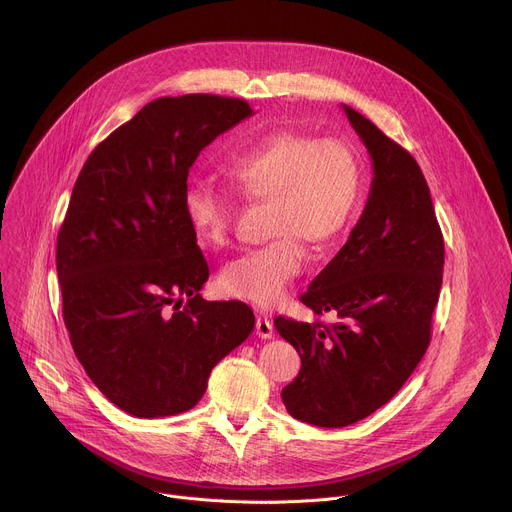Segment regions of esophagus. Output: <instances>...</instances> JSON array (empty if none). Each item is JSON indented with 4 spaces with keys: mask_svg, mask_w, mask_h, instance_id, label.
Segmentation results:
<instances>
[{
    "mask_svg": "<svg viewBox=\"0 0 512 512\" xmlns=\"http://www.w3.org/2000/svg\"><path fill=\"white\" fill-rule=\"evenodd\" d=\"M255 330H257V336L263 338V340H267V338L273 336V324H271V320H269L267 316H259V318H257Z\"/></svg>",
    "mask_w": 512,
    "mask_h": 512,
    "instance_id": "34e87169",
    "label": "esophagus"
}]
</instances>
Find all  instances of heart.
<instances>
[{"label": "heart", "mask_w": 512, "mask_h": 512, "mask_svg": "<svg viewBox=\"0 0 512 512\" xmlns=\"http://www.w3.org/2000/svg\"><path fill=\"white\" fill-rule=\"evenodd\" d=\"M225 170L245 198L269 200V233L277 237L229 261L218 283L233 298L273 308L308 263L301 239L324 247L352 223L362 196V160L346 139L277 129L245 143ZM184 212L204 245L221 247L237 206L210 182H194L184 192Z\"/></svg>", "instance_id": "b5f03b06"}]
</instances>
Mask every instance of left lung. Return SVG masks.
<instances>
[{"label":"left lung","instance_id":"left-lung-1","mask_svg":"<svg viewBox=\"0 0 512 512\" xmlns=\"http://www.w3.org/2000/svg\"><path fill=\"white\" fill-rule=\"evenodd\" d=\"M344 113L375 176L348 241L300 298L338 322L275 318L302 358L283 405L318 427L369 417L405 385L429 346L444 271V237L419 164L373 121L348 105Z\"/></svg>","mask_w":512,"mask_h":512}]
</instances>
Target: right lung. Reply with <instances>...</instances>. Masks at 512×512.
I'll return each mask as SVG.
<instances>
[{
	"label": "right lung",
	"instance_id": "1",
	"mask_svg": "<svg viewBox=\"0 0 512 512\" xmlns=\"http://www.w3.org/2000/svg\"><path fill=\"white\" fill-rule=\"evenodd\" d=\"M251 115L243 99H156L97 145L72 188L56 241L62 318L89 379L133 417L192 409L253 332L247 304L202 300L208 263L184 212L198 154Z\"/></svg>",
	"mask_w": 512,
	"mask_h": 512
}]
</instances>
